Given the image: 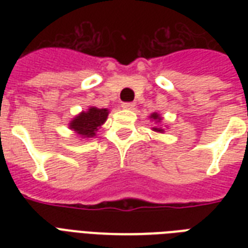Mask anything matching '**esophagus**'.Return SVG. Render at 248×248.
Masks as SVG:
<instances>
[{
	"instance_id": "1",
	"label": "esophagus",
	"mask_w": 248,
	"mask_h": 248,
	"mask_svg": "<svg viewBox=\"0 0 248 248\" xmlns=\"http://www.w3.org/2000/svg\"><path fill=\"white\" fill-rule=\"evenodd\" d=\"M135 104L131 103V101H127V103H122V108L124 109H134Z\"/></svg>"
}]
</instances>
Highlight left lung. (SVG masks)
<instances>
[{
  "label": "left lung",
  "mask_w": 248,
  "mask_h": 248,
  "mask_svg": "<svg viewBox=\"0 0 248 248\" xmlns=\"http://www.w3.org/2000/svg\"><path fill=\"white\" fill-rule=\"evenodd\" d=\"M151 118L153 121H155V122H161V120H162L158 113H153V114H151ZM153 131L163 132V131H165V130H163V128H161V127H153Z\"/></svg>",
  "instance_id": "left-lung-1"
}]
</instances>
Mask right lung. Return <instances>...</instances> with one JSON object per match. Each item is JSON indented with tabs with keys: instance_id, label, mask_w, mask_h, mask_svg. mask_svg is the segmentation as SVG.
<instances>
[{
	"instance_id": "right-lung-1",
	"label": "right lung",
	"mask_w": 248,
	"mask_h": 248,
	"mask_svg": "<svg viewBox=\"0 0 248 248\" xmlns=\"http://www.w3.org/2000/svg\"><path fill=\"white\" fill-rule=\"evenodd\" d=\"M108 109H99L96 107H90L86 112H81L76 116L69 124V128L78 134L81 138H93L96 135L101 124L108 118Z\"/></svg>"
}]
</instances>
